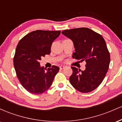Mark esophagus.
Here are the masks:
<instances>
[{
    "label": "esophagus",
    "instance_id": "obj_1",
    "mask_svg": "<svg viewBox=\"0 0 122 122\" xmlns=\"http://www.w3.org/2000/svg\"><path fill=\"white\" fill-rule=\"evenodd\" d=\"M65 66H64V65H61V66H60V69H64V68H65Z\"/></svg>",
    "mask_w": 122,
    "mask_h": 122
}]
</instances>
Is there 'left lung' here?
I'll return each instance as SVG.
<instances>
[{
  "instance_id": "left-lung-1",
  "label": "left lung",
  "mask_w": 122,
  "mask_h": 122,
  "mask_svg": "<svg viewBox=\"0 0 122 122\" xmlns=\"http://www.w3.org/2000/svg\"><path fill=\"white\" fill-rule=\"evenodd\" d=\"M62 33L73 42V58L86 62L84 71L71 67L70 82L80 92L92 91L102 83L108 70L110 54L106 41L101 35L86 27L65 30Z\"/></svg>"
}]
</instances>
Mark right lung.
Instances as JSON below:
<instances>
[{
    "instance_id": "obj_1",
    "label": "right lung",
    "mask_w": 122,
    "mask_h": 122,
    "mask_svg": "<svg viewBox=\"0 0 122 122\" xmlns=\"http://www.w3.org/2000/svg\"><path fill=\"white\" fill-rule=\"evenodd\" d=\"M60 33L61 31H33L22 38L16 46L14 57L16 76L23 87L32 94L46 91L59 71L55 65L46 70L39 61L50 54L51 44Z\"/></svg>"
}]
</instances>
